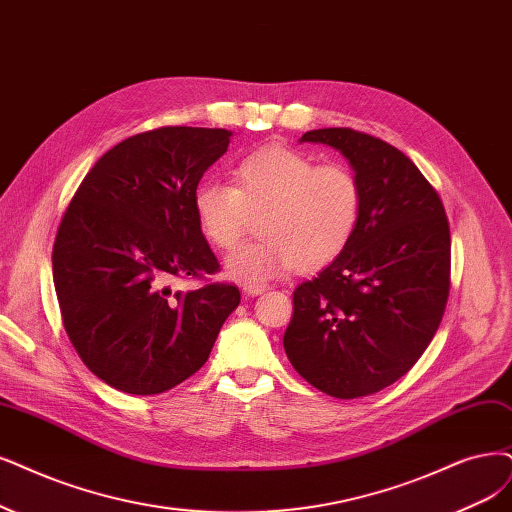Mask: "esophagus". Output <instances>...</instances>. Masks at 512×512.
I'll list each match as a JSON object with an SVG mask.
<instances>
[{"mask_svg":"<svg viewBox=\"0 0 512 512\" xmlns=\"http://www.w3.org/2000/svg\"><path fill=\"white\" fill-rule=\"evenodd\" d=\"M263 291H266V285H244V287H242V293H244L246 297H257V295H261Z\"/></svg>","mask_w":512,"mask_h":512,"instance_id":"esophagus-1","label":"esophagus"}]
</instances>
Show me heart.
Here are the masks:
<instances>
[{
	"label": "heart",
	"instance_id": "obj_1",
	"mask_svg": "<svg viewBox=\"0 0 512 512\" xmlns=\"http://www.w3.org/2000/svg\"><path fill=\"white\" fill-rule=\"evenodd\" d=\"M194 215L215 249L230 251L259 217L261 238L225 261V274L244 285L299 272H318L352 242L363 213V187L344 164H320L297 149L272 145L234 168V187L204 181Z\"/></svg>",
	"mask_w": 512,
	"mask_h": 512
}]
</instances>
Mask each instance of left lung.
Here are the masks:
<instances>
[{
    "label": "left lung",
    "instance_id": "8db88e82",
    "mask_svg": "<svg viewBox=\"0 0 512 512\" xmlns=\"http://www.w3.org/2000/svg\"><path fill=\"white\" fill-rule=\"evenodd\" d=\"M299 143L348 160L363 213L348 249L295 289L282 344L314 388L358 399L401 380L437 333L449 295V223L418 166L382 139L320 128Z\"/></svg>",
    "mask_w": 512,
    "mask_h": 512
}]
</instances>
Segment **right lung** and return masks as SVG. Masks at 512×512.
I'll use <instances>...</instances> for the list:
<instances>
[{
    "label": "right lung",
    "mask_w": 512,
    "mask_h": 512,
    "mask_svg": "<svg viewBox=\"0 0 512 512\" xmlns=\"http://www.w3.org/2000/svg\"><path fill=\"white\" fill-rule=\"evenodd\" d=\"M230 139L223 128L141 132L101 156L67 206L54 289L73 348L111 388L151 396L185 382L240 304L232 285L170 289L219 270L192 198Z\"/></svg>",
    "instance_id": "right-lung-1"
}]
</instances>
